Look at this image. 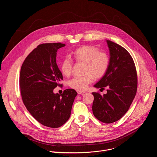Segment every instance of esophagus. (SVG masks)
<instances>
[{
  "mask_svg": "<svg viewBox=\"0 0 157 157\" xmlns=\"http://www.w3.org/2000/svg\"><path fill=\"white\" fill-rule=\"evenodd\" d=\"M77 93H78V95H81V94H83L85 93V91H82L77 90Z\"/></svg>",
  "mask_w": 157,
  "mask_h": 157,
  "instance_id": "1",
  "label": "esophagus"
}]
</instances>
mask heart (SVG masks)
Listing matches in <instances>:
<instances>
[{"instance_id": "heart-1", "label": "heart", "mask_w": 157, "mask_h": 157, "mask_svg": "<svg viewBox=\"0 0 157 157\" xmlns=\"http://www.w3.org/2000/svg\"><path fill=\"white\" fill-rule=\"evenodd\" d=\"M73 59L78 62H84L83 72L81 77L71 79L69 86L78 91H84L93 80V76L97 78L102 77L107 72L109 65V57L107 53L98 51V49L91 46H84L75 49L71 54ZM72 60L66 57L62 60L60 68L62 74L69 76L72 71Z\"/></svg>"}]
</instances>
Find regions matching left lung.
Here are the masks:
<instances>
[{"mask_svg": "<svg viewBox=\"0 0 157 157\" xmlns=\"http://www.w3.org/2000/svg\"><path fill=\"white\" fill-rule=\"evenodd\" d=\"M109 51V65L106 73L94 87L108 88L101 95L93 92L92 111L99 121L109 124L120 119L128 111L137 91V77L134 60L121 46L106 40Z\"/></svg>", "mask_w": 157, "mask_h": 157, "instance_id": "8db88e82", "label": "left lung"}]
</instances>
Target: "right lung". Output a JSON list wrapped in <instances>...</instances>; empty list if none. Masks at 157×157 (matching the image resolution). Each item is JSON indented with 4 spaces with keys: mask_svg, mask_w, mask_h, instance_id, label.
<instances>
[{
    "mask_svg": "<svg viewBox=\"0 0 157 157\" xmlns=\"http://www.w3.org/2000/svg\"><path fill=\"white\" fill-rule=\"evenodd\" d=\"M66 46L60 43L42 44L26 57L20 75L22 100L27 110L44 126L57 128L69 119L77 95L66 89L59 95L54 89L63 79L56 63L57 50Z\"/></svg>",
    "mask_w": 157,
    "mask_h": 157,
    "instance_id": "1",
    "label": "right lung"
}]
</instances>
